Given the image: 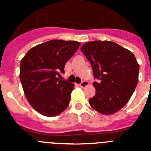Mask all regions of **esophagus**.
I'll use <instances>...</instances> for the list:
<instances>
[{"mask_svg":"<svg viewBox=\"0 0 151 151\" xmlns=\"http://www.w3.org/2000/svg\"><path fill=\"white\" fill-rule=\"evenodd\" d=\"M88 85V82L87 81H82V82L79 84V86L81 88H85Z\"/></svg>","mask_w":151,"mask_h":151,"instance_id":"esophagus-1","label":"esophagus"}]
</instances>
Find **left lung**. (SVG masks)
Instances as JSON below:
<instances>
[{"mask_svg": "<svg viewBox=\"0 0 151 151\" xmlns=\"http://www.w3.org/2000/svg\"><path fill=\"white\" fill-rule=\"evenodd\" d=\"M81 50L91 65L95 95L89 104L96 111L110 115L122 109L132 95L138 82L139 65L134 54L110 41H94Z\"/></svg>", "mask_w": 151, "mask_h": 151, "instance_id": "1", "label": "left lung"}]
</instances>
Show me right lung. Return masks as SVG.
Masks as SVG:
<instances>
[{"mask_svg":"<svg viewBox=\"0 0 151 151\" xmlns=\"http://www.w3.org/2000/svg\"><path fill=\"white\" fill-rule=\"evenodd\" d=\"M80 43L51 40L29 50L20 63V81L26 99L35 110L55 116L66 110L73 83L57 78Z\"/></svg>","mask_w":151,"mask_h":151,"instance_id":"right-lung-1","label":"right lung"}]
</instances>
